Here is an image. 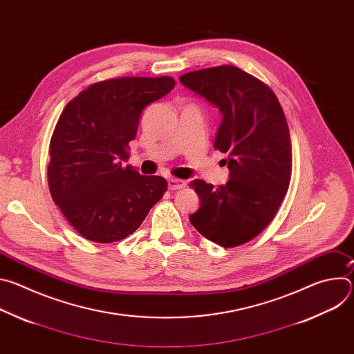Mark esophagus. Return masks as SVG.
<instances>
[{
	"instance_id": "34e87169",
	"label": "esophagus",
	"mask_w": 354,
	"mask_h": 354,
	"mask_svg": "<svg viewBox=\"0 0 354 354\" xmlns=\"http://www.w3.org/2000/svg\"><path fill=\"white\" fill-rule=\"evenodd\" d=\"M186 186V182L182 179H176V178H169L168 179V187L171 190H176V189H183Z\"/></svg>"
}]
</instances>
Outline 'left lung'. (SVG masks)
I'll list each match as a JSON object with an SVG mask.
<instances>
[{"instance_id":"8db88e82","label":"left lung","mask_w":354,"mask_h":354,"mask_svg":"<svg viewBox=\"0 0 354 354\" xmlns=\"http://www.w3.org/2000/svg\"><path fill=\"white\" fill-rule=\"evenodd\" d=\"M179 80L221 111L214 148L228 154L231 172L217 189L201 179L190 182L200 197L190 223L224 248L239 246L272 223L288 190L292 153L283 108L269 85L235 66L197 70Z\"/></svg>"}]
</instances>
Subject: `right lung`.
<instances>
[{
	"instance_id": "right-lung-1",
	"label": "right lung",
	"mask_w": 354,
	"mask_h": 354,
	"mask_svg": "<svg viewBox=\"0 0 354 354\" xmlns=\"http://www.w3.org/2000/svg\"><path fill=\"white\" fill-rule=\"evenodd\" d=\"M175 86L172 77H120L88 85L63 109L48 145L50 194L84 238L111 243L133 234L164 196L162 176L129 158L142 109Z\"/></svg>"
}]
</instances>
